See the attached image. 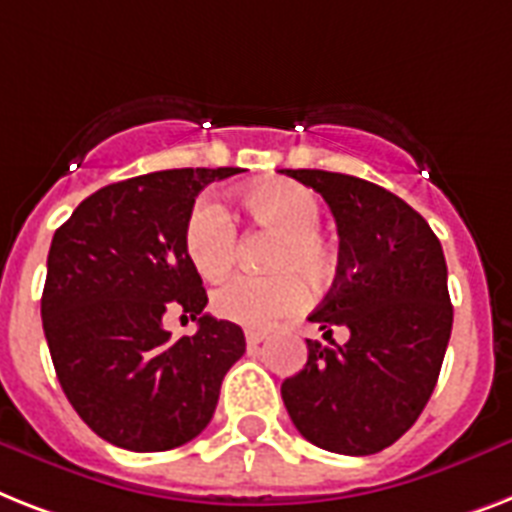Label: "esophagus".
<instances>
[{"label":"esophagus","mask_w":512,"mask_h":512,"mask_svg":"<svg viewBox=\"0 0 512 512\" xmlns=\"http://www.w3.org/2000/svg\"><path fill=\"white\" fill-rule=\"evenodd\" d=\"M247 347L249 350H255V347H260V344L265 342V331H255V328H247Z\"/></svg>","instance_id":"34e87169"}]
</instances>
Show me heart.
Returning <instances> with one entry per match:
<instances>
[{"instance_id": "b5f03b06", "label": "heart", "mask_w": 512, "mask_h": 512, "mask_svg": "<svg viewBox=\"0 0 512 512\" xmlns=\"http://www.w3.org/2000/svg\"><path fill=\"white\" fill-rule=\"evenodd\" d=\"M242 207L260 226L276 231L270 252V276H234L213 292V310L231 323L265 328L305 305L307 284L321 286L334 273L336 257L326 236L318 231L321 199L294 181L273 178L249 186ZM184 252L191 268L207 281L226 276L236 260V228L223 207L210 197L191 205L184 223Z\"/></svg>"}]
</instances>
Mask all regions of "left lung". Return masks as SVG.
<instances>
[{
    "label": "left lung",
    "mask_w": 512,
    "mask_h": 512,
    "mask_svg": "<svg viewBox=\"0 0 512 512\" xmlns=\"http://www.w3.org/2000/svg\"><path fill=\"white\" fill-rule=\"evenodd\" d=\"M326 199L339 231L331 292L307 321V363L281 384L307 442L339 455H373L405 434L434 392L452 331L447 263L431 226L397 194L328 170H286Z\"/></svg>",
    "instance_id": "1"
}]
</instances>
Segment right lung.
I'll return each instance as SVG.
<instances>
[{"label": "right lung", "mask_w": 512, "mask_h": 512, "mask_svg": "<svg viewBox=\"0 0 512 512\" xmlns=\"http://www.w3.org/2000/svg\"><path fill=\"white\" fill-rule=\"evenodd\" d=\"M242 168H176L94 191L54 231L41 323L60 386L81 421L134 452L202 434L244 331L205 313L207 292L184 252V223L207 184ZM170 306L200 323L173 343Z\"/></svg>", "instance_id": "add662e5"}]
</instances>
